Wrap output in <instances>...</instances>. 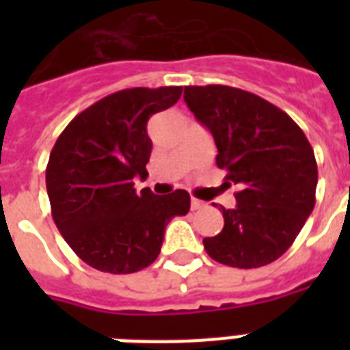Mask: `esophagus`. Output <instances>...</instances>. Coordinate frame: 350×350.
I'll use <instances>...</instances> for the list:
<instances>
[{"label":"esophagus","instance_id":"34e87169","mask_svg":"<svg viewBox=\"0 0 350 350\" xmlns=\"http://www.w3.org/2000/svg\"><path fill=\"white\" fill-rule=\"evenodd\" d=\"M205 207V203L202 200H196V198H192L191 200V208L192 211H198V208H203Z\"/></svg>","mask_w":350,"mask_h":350}]
</instances>
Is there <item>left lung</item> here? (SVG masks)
Instances as JSON below:
<instances>
[{
  "mask_svg": "<svg viewBox=\"0 0 350 350\" xmlns=\"http://www.w3.org/2000/svg\"><path fill=\"white\" fill-rule=\"evenodd\" d=\"M183 100L213 134L225 183L239 187L236 207H219L221 232L203 239V247L224 265H269L314 208L318 165L309 139L287 112L247 90L185 87Z\"/></svg>",
  "mask_w": 350,
  "mask_h": 350,
  "instance_id": "left-lung-1",
  "label": "left lung"
}]
</instances>
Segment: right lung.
<instances>
[{"label": "right lung", "instance_id": "add662e5", "mask_svg": "<svg viewBox=\"0 0 350 350\" xmlns=\"http://www.w3.org/2000/svg\"><path fill=\"white\" fill-rule=\"evenodd\" d=\"M180 96L181 87L120 90L85 109L57 137L46 165L52 218L87 265L111 274L142 271L158 258L167 224L189 213L183 189L167 196L134 189L136 176H148V120Z\"/></svg>", "mask_w": 350, "mask_h": 350}]
</instances>
